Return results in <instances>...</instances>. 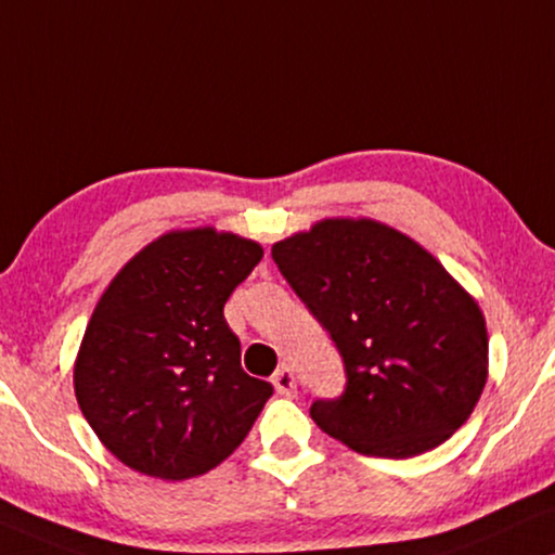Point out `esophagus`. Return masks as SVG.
<instances>
[{
	"label": "esophagus",
	"mask_w": 555,
	"mask_h": 555,
	"mask_svg": "<svg viewBox=\"0 0 555 555\" xmlns=\"http://www.w3.org/2000/svg\"><path fill=\"white\" fill-rule=\"evenodd\" d=\"M272 386H275V391L280 396H296L298 388H296V375H293L291 367H280L275 373V378H272Z\"/></svg>",
	"instance_id": "1"
}]
</instances>
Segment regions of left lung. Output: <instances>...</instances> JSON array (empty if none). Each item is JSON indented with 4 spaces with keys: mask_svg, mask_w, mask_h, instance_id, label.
<instances>
[{
    "mask_svg": "<svg viewBox=\"0 0 555 555\" xmlns=\"http://www.w3.org/2000/svg\"><path fill=\"white\" fill-rule=\"evenodd\" d=\"M272 259L345 360L347 391L311 420L354 453L412 457L474 414L489 378L478 300L420 242L373 218H324Z\"/></svg>",
    "mask_w": 555,
    "mask_h": 555,
    "instance_id": "left-lung-1",
    "label": "left lung"
}]
</instances>
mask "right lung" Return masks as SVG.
I'll list each match as a JSON object with an SVG mask.
<instances>
[{
  "mask_svg": "<svg viewBox=\"0 0 555 555\" xmlns=\"http://www.w3.org/2000/svg\"><path fill=\"white\" fill-rule=\"evenodd\" d=\"M262 246L214 225L146 244L94 306L77 360L79 409L111 453L162 481L223 463L262 412L272 386L242 371L223 304Z\"/></svg>",
  "mask_w": 555,
  "mask_h": 555,
  "instance_id": "right-lung-1",
  "label": "right lung"
}]
</instances>
